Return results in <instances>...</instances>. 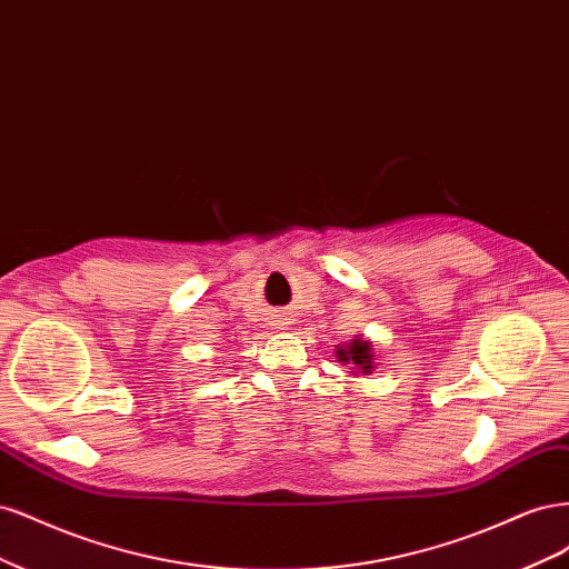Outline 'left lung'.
<instances>
[{"label": "left lung", "mask_w": 569, "mask_h": 569, "mask_svg": "<svg viewBox=\"0 0 569 569\" xmlns=\"http://www.w3.org/2000/svg\"><path fill=\"white\" fill-rule=\"evenodd\" d=\"M338 359L357 363L363 373H369L373 369V366H371V345L361 340V338L352 340L347 350H338Z\"/></svg>", "instance_id": "8db88e82"}]
</instances>
